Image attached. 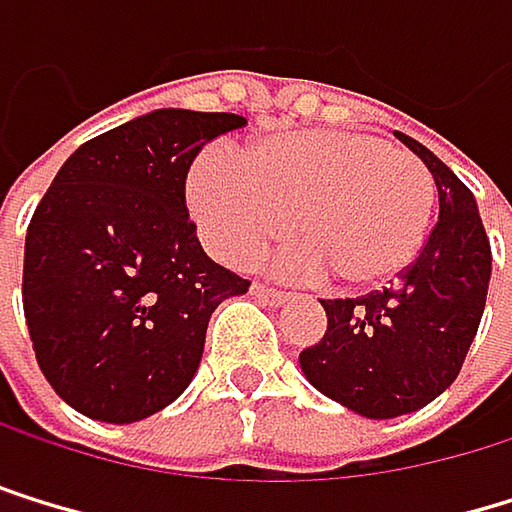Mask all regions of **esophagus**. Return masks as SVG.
Here are the masks:
<instances>
[{
	"mask_svg": "<svg viewBox=\"0 0 512 512\" xmlns=\"http://www.w3.org/2000/svg\"><path fill=\"white\" fill-rule=\"evenodd\" d=\"M251 294H254L258 301H264V304H282V301L288 298L285 291H276V288H270V285H264V282H254V285H251Z\"/></svg>",
	"mask_w": 512,
	"mask_h": 512,
	"instance_id": "obj_1",
	"label": "esophagus"
}]
</instances>
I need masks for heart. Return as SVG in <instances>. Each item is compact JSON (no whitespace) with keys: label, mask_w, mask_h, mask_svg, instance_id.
Instances as JSON below:
<instances>
[{"label":"heart","mask_w":512,"mask_h":512,"mask_svg":"<svg viewBox=\"0 0 512 512\" xmlns=\"http://www.w3.org/2000/svg\"><path fill=\"white\" fill-rule=\"evenodd\" d=\"M187 196L205 245L227 264H248L273 239H301L285 254L298 273H328L362 291L396 279L418 258L436 218V181L408 150L378 134L316 128L276 134L245 159L208 150Z\"/></svg>","instance_id":"heart-1"}]
</instances>
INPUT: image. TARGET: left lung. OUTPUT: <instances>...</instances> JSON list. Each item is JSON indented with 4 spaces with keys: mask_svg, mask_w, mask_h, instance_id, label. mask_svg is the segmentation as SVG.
I'll return each instance as SVG.
<instances>
[{
    "mask_svg": "<svg viewBox=\"0 0 512 512\" xmlns=\"http://www.w3.org/2000/svg\"><path fill=\"white\" fill-rule=\"evenodd\" d=\"M396 137L430 168L439 221L393 288L322 301L328 328L301 353L304 378L322 396L371 421L411 415L455 384L491 279V245L473 193L415 137Z\"/></svg>",
    "mask_w": 512,
    "mask_h": 512,
    "instance_id": "8db88e82",
    "label": "left lung"
}]
</instances>
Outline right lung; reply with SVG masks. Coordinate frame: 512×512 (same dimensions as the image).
I'll return each mask as SVG.
<instances>
[{"label":"right lung","instance_id":"1","mask_svg":"<svg viewBox=\"0 0 512 512\" xmlns=\"http://www.w3.org/2000/svg\"><path fill=\"white\" fill-rule=\"evenodd\" d=\"M236 113L153 110L91 137L54 174L24 245V316L45 381L101 424L144 421L202 362L208 319L248 279L196 239L184 184Z\"/></svg>","mask_w":512,"mask_h":512}]
</instances>
